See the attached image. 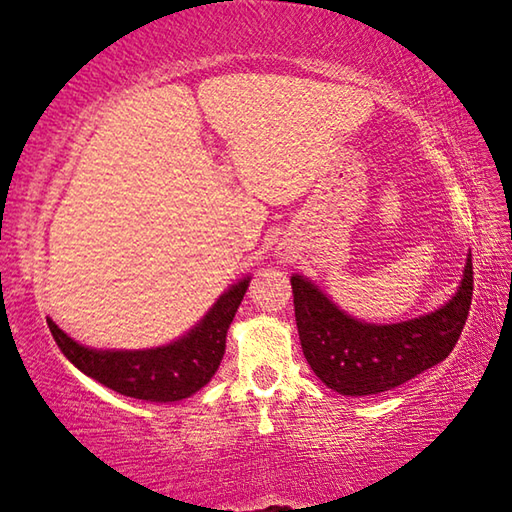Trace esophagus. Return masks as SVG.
<instances>
[{
    "mask_svg": "<svg viewBox=\"0 0 512 512\" xmlns=\"http://www.w3.org/2000/svg\"><path fill=\"white\" fill-rule=\"evenodd\" d=\"M284 255H287V253H282V257H284Z\"/></svg>",
    "mask_w": 512,
    "mask_h": 512,
    "instance_id": "1",
    "label": "esophagus"
}]
</instances>
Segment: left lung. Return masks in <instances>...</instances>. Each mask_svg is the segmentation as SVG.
Returning <instances> with one entry per match:
<instances>
[{
    "label": "left lung",
    "instance_id": "8db88e82",
    "mask_svg": "<svg viewBox=\"0 0 512 512\" xmlns=\"http://www.w3.org/2000/svg\"><path fill=\"white\" fill-rule=\"evenodd\" d=\"M472 255L454 296L438 309L400 323L350 316L309 277L293 273V307L305 359L339 395L366 397L402 386L449 357L472 305Z\"/></svg>",
    "mask_w": 512,
    "mask_h": 512
}]
</instances>
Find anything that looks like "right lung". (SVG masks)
<instances>
[{
  "mask_svg": "<svg viewBox=\"0 0 512 512\" xmlns=\"http://www.w3.org/2000/svg\"><path fill=\"white\" fill-rule=\"evenodd\" d=\"M250 275L225 289L207 314L178 339L158 348L144 350H103L90 348L65 334L47 318L60 352L83 375L97 379L126 397L146 402H180L214 377L225 354V336L246 296Z\"/></svg>",
  "mask_w": 512,
  "mask_h": 512,
  "instance_id": "1",
  "label": "right lung"
}]
</instances>
